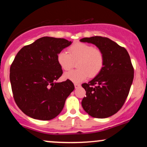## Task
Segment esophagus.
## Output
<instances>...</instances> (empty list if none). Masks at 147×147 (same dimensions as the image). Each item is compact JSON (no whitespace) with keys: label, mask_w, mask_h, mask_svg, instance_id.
<instances>
[{"label":"esophagus","mask_w":147,"mask_h":147,"mask_svg":"<svg viewBox=\"0 0 147 147\" xmlns=\"http://www.w3.org/2000/svg\"><path fill=\"white\" fill-rule=\"evenodd\" d=\"M74 86H75V88H79V87H80V86H81L80 84H77V83L74 84Z\"/></svg>","instance_id":"34e87169"}]
</instances>
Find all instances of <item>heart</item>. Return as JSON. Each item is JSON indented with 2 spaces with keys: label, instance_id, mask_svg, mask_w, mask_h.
Returning a JSON list of instances; mask_svg holds the SVG:
<instances>
[{
  "label": "heart",
  "instance_id": "obj_1",
  "mask_svg": "<svg viewBox=\"0 0 147 147\" xmlns=\"http://www.w3.org/2000/svg\"><path fill=\"white\" fill-rule=\"evenodd\" d=\"M69 54L61 51L57 56L59 65L63 70H70L77 62V70L64 75L65 79L75 83H80L88 77H95L102 70L104 65V55L98 48L87 43H77L68 48Z\"/></svg>",
  "mask_w": 147,
  "mask_h": 147
}]
</instances>
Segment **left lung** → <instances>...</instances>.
Segmentation results:
<instances>
[{
	"label": "left lung",
	"instance_id": "left-lung-1",
	"mask_svg": "<svg viewBox=\"0 0 147 147\" xmlns=\"http://www.w3.org/2000/svg\"><path fill=\"white\" fill-rule=\"evenodd\" d=\"M80 41L95 45L105 59L102 71L88 84H82L86 91L82 107L92 117H109L122 107L129 95L134 77L131 58L125 48L106 37L83 38Z\"/></svg>",
	"mask_w": 147,
	"mask_h": 147
}]
</instances>
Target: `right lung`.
<instances>
[{
	"label": "right lung",
	"instance_id": "right-lung-1",
	"mask_svg": "<svg viewBox=\"0 0 147 147\" xmlns=\"http://www.w3.org/2000/svg\"><path fill=\"white\" fill-rule=\"evenodd\" d=\"M65 38L44 36L22 48L10 67L15 102L26 115L50 120L63 110L75 89L71 81L56 82L63 74L57 56L71 45Z\"/></svg>",
	"mask_w": 147,
	"mask_h": 147
}]
</instances>
